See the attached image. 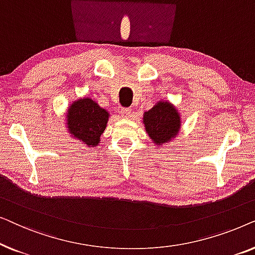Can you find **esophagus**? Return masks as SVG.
<instances>
[{
  "mask_svg": "<svg viewBox=\"0 0 255 255\" xmlns=\"http://www.w3.org/2000/svg\"><path fill=\"white\" fill-rule=\"evenodd\" d=\"M131 113H132L131 108H122V109H121V115H122V117H123V118L130 117Z\"/></svg>",
  "mask_w": 255,
  "mask_h": 255,
  "instance_id": "34e87169",
  "label": "esophagus"
}]
</instances>
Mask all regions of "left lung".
Segmentation results:
<instances>
[{
	"mask_svg": "<svg viewBox=\"0 0 255 255\" xmlns=\"http://www.w3.org/2000/svg\"><path fill=\"white\" fill-rule=\"evenodd\" d=\"M146 132L156 145L169 141L180 128V115L168 102H158L144 114Z\"/></svg>",
	"mask_w": 255,
	"mask_h": 255,
	"instance_id": "1",
	"label": "left lung"
}]
</instances>
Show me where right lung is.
<instances>
[{"label": "right lung", "mask_w": 255, "mask_h": 255, "mask_svg": "<svg viewBox=\"0 0 255 255\" xmlns=\"http://www.w3.org/2000/svg\"><path fill=\"white\" fill-rule=\"evenodd\" d=\"M109 114L92 99L74 102L68 109L67 125L72 135L94 147L100 142V135L106 130Z\"/></svg>", "instance_id": "add662e5"}]
</instances>
